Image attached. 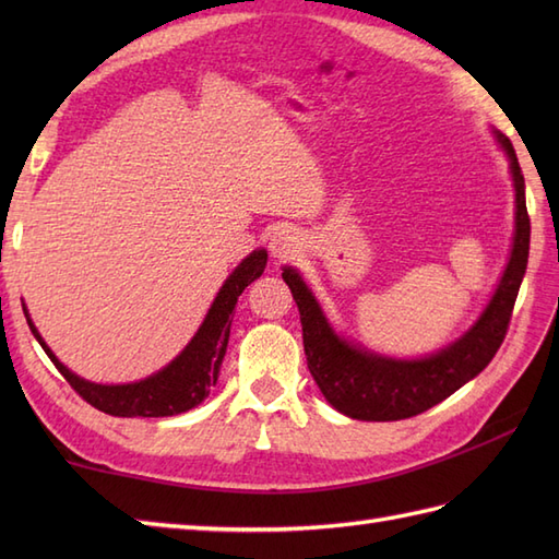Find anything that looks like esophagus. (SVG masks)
<instances>
[{
    "mask_svg": "<svg viewBox=\"0 0 559 559\" xmlns=\"http://www.w3.org/2000/svg\"><path fill=\"white\" fill-rule=\"evenodd\" d=\"M300 249H302V240H300V235L295 233V230L283 228V230H276V233L271 235L269 252H271L273 259H278V261L293 259L295 254L300 252Z\"/></svg>",
    "mask_w": 559,
    "mask_h": 559,
    "instance_id": "1",
    "label": "esophagus"
}]
</instances>
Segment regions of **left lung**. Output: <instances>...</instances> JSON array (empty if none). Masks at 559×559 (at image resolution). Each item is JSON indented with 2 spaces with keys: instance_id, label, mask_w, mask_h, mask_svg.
Listing matches in <instances>:
<instances>
[{
  "instance_id": "left-lung-1",
  "label": "left lung",
  "mask_w": 559,
  "mask_h": 559,
  "mask_svg": "<svg viewBox=\"0 0 559 559\" xmlns=\"http://www.w3.org/2000/svg\"><path fill=\"white\" fill-rule=\"evenodd\" d=\"M497 144L509 160L514 185V237L512 252L500 283L468 331L425 358H391L341 336L331 326L322 305L314 298L298 269L283 266L293 300L300 310L307 367L324 399L353 420H403L413 418L454 394L478 377L495 358L507 336L509 319L528 264L531 221L526 211V185L512 141L492 129Z\"/></svg>"
}]
</instances>
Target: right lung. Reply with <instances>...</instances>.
<instances>
[{"label":"right lung","instance_id":"obj_1","mask_svg":"<svg viewBox=\"0 0 559 559\" xmlns=\"http://www.w3.org/2000/svg\"><path fill=\"white\" fill-rule=\"evenodd\" d=\"M266 259V249L261 247L254 249L252 254H247L230 276L225 278L209 307L204 322H201L197 334L182 348V353L165 365L163 370L153 372L146 379H139V382L96 384L74 374L67 365L57 360V355L47 346L40 331L35 329L26 307H23V314H26L33 336L47 353V358L55 362L71 389L83 401H88L93 408L117 415V418H168V415H180L197 408L211 394V386H216L223 355L225 348H228L233 322L230 317L237 298H240L249 283L264 273Z\"/></svg>","mask_w":559,"mask_h":559}]
</instances>
